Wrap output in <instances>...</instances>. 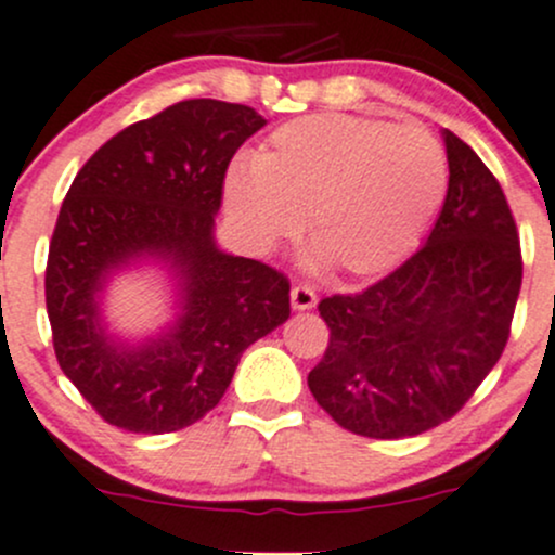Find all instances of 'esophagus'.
<instances>
[{
    "label": "esophagus",
    "mask_w": 555,
    "mask_h": 555,
    "mask_svg": "<svg viewBox=\"0 0 555 555\" xmlns=\"http://www.w3.org/2000/svg\"><path fill=\"white\" fill-rule=\"evenodd\" d=\"M289 300H293L295 311H311V308L317 306V293H313L311 287H293Z\"/></svg>",
    "instance_id": "1"
}]
</instances>
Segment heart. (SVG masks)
I'll return each instance as SVG.
<instances>
[{"mask_svg":"<svg viewBox=\"0 0 555 555\" xmlns=\"http://www.w3.org/2000/svg\"><path fill=\"white\" fill-rule=\"evenodd\" d=\"M447 191V159L412 125L324 114L282 125L225 172L223 202L238 236L268 253L308 236L319 255L353 276L396 266L420 242Z\"/></svg>","mask_w":555,"mask_h":555,"instance_id":"obj_1","label":"heart"}]
</instances>
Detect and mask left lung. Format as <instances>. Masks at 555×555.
<instances>
[{"label":"left lung","mask_w":555,"mask_h":555,"mask_svg":"<svg viewBox=\"0 0 555 555\" xmlns=\"http://www.w3.org/2000/svg\"><path fill=\"white\" fill-rule=\"evenodd\" d=\"M436 225L404 266L356 295L319 302L330 326L308 375L319 406L370 439L425 434L463 410L505 351L521 247L503 189L454 132Z\"/></svg>","instance_id":"1"}]
</instances>
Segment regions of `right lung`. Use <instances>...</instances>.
<instances>
[{
	"mask_svg": "<svg viewBox=\"0 0 555 555\" xmlns=\"http://www.w3.org/2000/svg\"><path fill=\"white\" fill-rule=\"evenodd\" d=\"M266 119L249 106L196 98L135 121L74 178L44 271L47 317L63 375L116 428L172 434L223 399L242 353L289 319V282L215 242V215L238 145ZM168 271L176 317L156 336L107 330L116 272Z\"/></svg>",
	"mask_w": 555,
	"mask_h": 555,
	"instance_id": "add662e5",
	"label": "right lung"
}]
</instances>
